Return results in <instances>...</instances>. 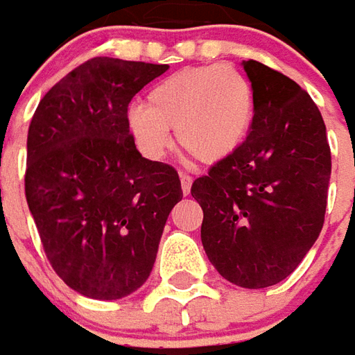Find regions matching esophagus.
Here are the masks:
<instances>
[{"label":"esophagus","mask_w":355,"mask_h":355,"mask_svg":"<svg viewBox=\"0 0 355 355\" xmlns=\"http://www.w3.org/2000/svg\"><path fill=\"white\" fill-rule=\"evenodd\" d=\"M180 186H182V193L188 196L190 190H192V177H188V175H180Z\"/></svg>","instance_id":"esophagus-1"}]
</instances>
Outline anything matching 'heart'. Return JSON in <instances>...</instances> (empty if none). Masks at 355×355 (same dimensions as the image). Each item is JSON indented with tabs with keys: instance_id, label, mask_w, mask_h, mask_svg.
<instances>
[{
	"instance_id": "1",
	"label": "heart",
	"mask_w": 355,
	"mask_h": 355,
	"mask_svg": "<svg viewBox=\"0 0 355 355\" xmlns=\"http://www.w3.org/2000/svg\"><path fill=\"white\" fill-rule=\"evenodd\" d=\"M254 93L243 73L226 64L171 73L148 91L146 106L131 104L127 129L150 159H162L175 129L178 146L201 163L230 157L251 131Z\"/></svg>"
}]
</instances>
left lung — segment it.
Returning a JSON list of instances; mask_svg holds the SVG:
<instances>
[{"label": "left lung", "mask_w": 355, "mask_h": 355, "mask_svg": "<svg viewBox=\"0 0 355 355\" xmlns=\"http://www.w3.org/2000/svg\"><path fill=\"white\" fill-rule=\"evenodd\" d=\"M254 93L243 144L193 180L203 209L201 243L234 285L264 289L302 262L323 228L331 150L310 94L287 76L241 62Z\"/></svg>", "instance_id": "8db88e82"}]
</instances>
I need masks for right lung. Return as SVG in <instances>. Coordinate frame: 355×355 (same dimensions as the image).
Returning <instances> with one entry per match:
<instances>
[{
	"instance_id": "right-lung-1",
	"label": "right lung",
	"mask_w": 355,
	"mask_h": 355,
	"mask_svg": "<svg viewBox=\"0 0 355 355\" xmlns=\"http://www.w3.org/2000/svg\"><path fill=\"white\" fill-rule=\"evenodd\" d=\"M167 64L96 57L45 94L28 129L26 201L51 266L80 295L117 300L144 285L178 173L142 157L127 129L132 96Z\"/></svg>"
}]
</instances>
